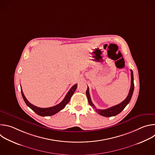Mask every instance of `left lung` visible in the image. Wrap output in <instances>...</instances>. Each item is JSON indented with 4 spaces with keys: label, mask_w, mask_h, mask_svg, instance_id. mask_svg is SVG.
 I'll return each instance as SVG.
<instances>
[{
    "label": "left lung",
    "mask_w": 155,
    "mask_h": 155,
    "mask_svg": "<svg viewBox=\"0 0 155 155\" xmlns=\"http://www.w3.org/2000/svg\"><path fill=\"white\" fill-rule=\"evenodd\" d=\"M130 76H131V84H130V88L129 90V94L127 96V97L120 104L113 106L112 107H110L107 109H104V110H101V109H97L96 107L93 104L91 97L89 93V87H87V90L86 91V94L88 102H89V104L92 106L94 108L96 109V111L97 114L99 115L105 117H114L115 116L118 114H119L120 112H121L122 110L126 107V106L129 104V101H130V99L132 97V94H133L134 92V76H133V72H132V70H130Z\"/></svg>",
    "instance_id": "obj_1"
}]
</instances>
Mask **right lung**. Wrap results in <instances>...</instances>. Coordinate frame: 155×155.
I'll return each mask as SVG.
<instances>
[{"label": "right lung", "instance_id": "1", "mask_svg": "<svg viewBox=\"0 0 155 155\" xmlns=\"http://www.w3.org/2000/svg\"><path fill=\"white\" fill-rule=\"evenodd\" d=\"M77 87V84H74L71 88V90L68 93V94H66L65 97H64V99L62 100V102H61L59 104H58V105H56L55 106H53L51 107H48V108H40V107H36V106L32 105L27 100V99L25 96L23 92V91H22L21 86V91L22 96H23V98L25 103L29 108H31L33 110L34 112H35L37 115L41 116V117H48V116H51V115L56 114V113L59 112L60 110H61L62 109H63L65 107V106L69 102L72 96L74 94V92L75 91Z\"/></svg>", "mask_w": 155, "mask_h": 155}]
</instances>
